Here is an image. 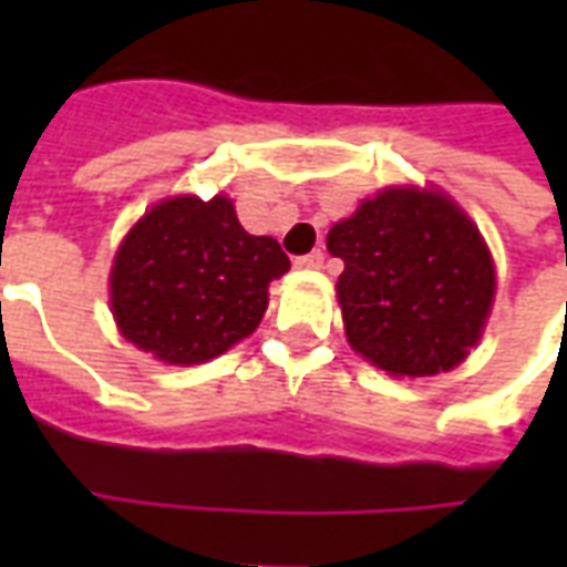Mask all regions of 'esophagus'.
<instances>
[{
    "label": "esophagus",
    "mask_w": 567,
    "mask_h": 567,
    "mask_svg": "<svg viewBox=\"0 0 567 567\" xmlns=\"http://www.w3.org/2000/svg\"><path fill=\"white\" fill-rule=\"evenodd\" d=\"M321 264H324V251H321V248H316V251H309V255H300V258H295L297 270H319Z\"/></svg>",
    "instance_id": "esophagus-1"
}]
</instances>
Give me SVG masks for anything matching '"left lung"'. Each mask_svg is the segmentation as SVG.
I'll return each mask as SVG.
<instances>
[{
  "label": "left lung",
  "mask_w": 567,
  "mask_h": 567,
  "mask_svg": "<svg viewBox=\"0 0 567 567\" xmlns=\"http://www.w3.org/2000/svg\"><path fill=\"white\" fill-rule=\"evenodd\" d=\"M349 346L392 377L458 368L486 328L495 264L440 190L385 187L328 234Z\"/></svg>",
  "instance_id": "1"
}]
</instances>
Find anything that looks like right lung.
<instances>
[{
    "label": "right lung",
    "instance_id": "obj_1",
    "mask_svg": "<svg viewBox=\"0 0 567 567\" xmlns=\"http://www.w3.org/2000/svg\"><path fill=\"white\" fill-rule=\"evenodd\" d=\"M272 236H251L227 197L151 206L117 248L109 288L117 331L163 364H203L246 340L267 288L288 272Z\"/></svg>",
    "mask_w": 567,
    "mask_h": 567
}]
</instances>
